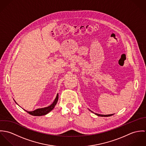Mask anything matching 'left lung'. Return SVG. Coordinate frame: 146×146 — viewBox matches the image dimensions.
I'll return each instance as SVG.
<instances>
[{
  "mask_svg": "<svg viewBox=\"0 0 146 146\" xmlns=\"http://www.w3.org/2000/svg\"><path fill=\"white\" fill-rule=\"evenodd\" d=\"M95 114L96 115L98 116H102V117H108V116H111L113 115V114H110V115H101V114H98V113H95Z\"/></svg>",
  "mask_w": 146,
  "mask_h": 146,
  "instance_id": "1",
  "label": "left lung"
}]
</instances>
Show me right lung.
Wrapping results in <instances>:
<instances>
[{
    "instance_id": "1",
    "label": "right lung",
    "mask_w": 146,
    "mask_h": 146,
    "mask_svg": "<svg viewBox=\"0 0 146 146\" xmlns=\"http://www.w3.org/2000/svg\"><path fill=\"white\" fill-rule=\"evenodd\" d=\"M58 100V94H57L56 98H55L53 104H50L49 106L44 107V108H38L33 111H27L26 110L25 111L27 113H29V114H30L33 116H40L42 115H45L48 113L50 111H51L54 108L56 104H57V103Z\"/></svg>"
}]
</instances>
